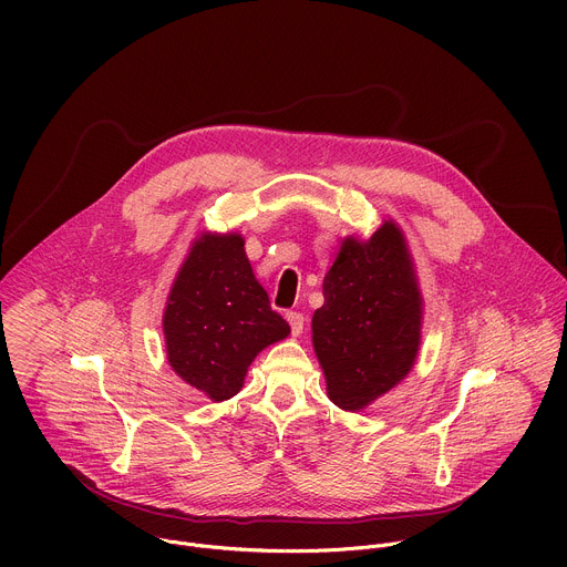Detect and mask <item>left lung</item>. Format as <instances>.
<instances>
[{"instance_id":"obj_1","label":"left lung","mask_w":567,"mask_h":567,"mask_svg":"<svg viewBox=\"0 0 567 567\" xmlns=\"http://www.w3.org/2000/svg\"><path fill=\"white\" fill-rule=\"evenodd\" d=\"M161 326L171 368L213 401L235 396L256 357L291 332L271 309L237 230H202L193 239Z\"/></svg>"}]
</instances>
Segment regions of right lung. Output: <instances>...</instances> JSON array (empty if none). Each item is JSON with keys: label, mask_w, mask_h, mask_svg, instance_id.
<instances>
[{"label": "right lung", "mask_w": 567, "mask_h": 567, "mask_svg": "<svg viewBox=\"0 0 567 567\" xmlns=\"http://www.w3.org/2000/svg\"><path fill=\"white\" fill-rule=\"evenodd\" d=\"M311 343L328 396L361 411L409 377L422 343V291L409 241L396 221L348 235L322 280Z\"/></svg>", "instance_id": "right-lung-1"}]
</instances>
